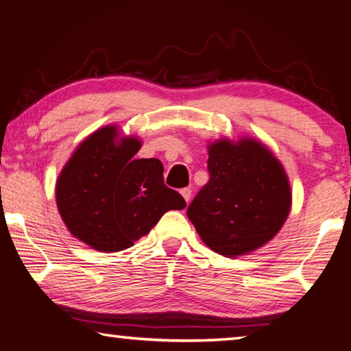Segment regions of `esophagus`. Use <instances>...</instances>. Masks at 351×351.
<instances>
[{
    "label": "esophagus",
    "instance_id": "34e87169",
    "mask_svg": "<svg viewBox=\"0 0 351 351\" xmlns=\"http://www.w3.org/2000/svg\"><path fill=\"white\" fill-rule=\"evenodd\" d=\"M181 195H182V198L186 199V203H189L190 198H192V189H189V187L182 189V190H181Z\"/></svg>",
    "mask_w": 351,
    "mask_h": 351
}]
</instances>
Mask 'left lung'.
Returning <instances> with one entry per match:
<instances>
[{
	"label": "left lung",
	"mask_w": 351,
	"mask_h": 351,
	"mask_svg": "<svg viewBox=\"0 0 351 351\" xmlns=\"http://www.w3.org/2000/svg\"><path fill=\"white\" fill-rule=\"evenodd\" d=\"M209 182L187 217L212 251L239 257L274 239L291 209L283 165L261 142L219 139L209 145Z\"/></svg>",
	"instance_id": "obj_1"
}]
</instances>
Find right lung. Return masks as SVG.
Here are the masks:
<instances>
[{
	"label": "right lung",
	"instance_id": "right-lung-1",
	"mask_svg": "<svg viewBox=\"0 0 351 351\" xmlns=\"http://www.w3.org/2000/svg\"><path fill=\"white\" fill-rule=\"evenodd\" d=\"M142 142L121 138L116 125L88 136L56 184L63 223L75 239L100 252H117L150 232L167 210L186 201L164 184L162 162L134 159Z\"/></svg>",
	"mask_w": 351,
	"mask_h": 351
}]
</instances>
